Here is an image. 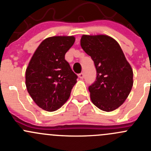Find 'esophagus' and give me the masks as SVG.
I'll return each instance as SVG.
<instances>
[{
  "label": "esophagus",
  "mask_w": 151,
  "mask_h": 151,
  "mask_svg": "<svg viewBox=\"0 0 151 151\" xmlns=\"http://www.w3.org/2000/svg\"><path fill=\"white\" fill-rule=\"evenodd\" d=\"M78 77H79L80 78H83L84 77V73H79V74H78Z\"/></svg>",
  "instance_id": "34e87169"
}]
</instances>
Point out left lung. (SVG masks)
Segmentation results:
<instances>
[{
    "label": "left lung",
    "mask_w": 151,
    "mask_h": 151,
    "mask_svg": "<svg viewBox=\"0 0 151 151\" xmlns=\"http://www.w3.org/2000/svg\"><path fill=\"white\" fill-rule=\"evenodd\" d=\"M81 46L94 61L96 79L89 87L92 102L100 110L113 111L131 91L133 70L117 41L105 35H83Z\"/></svg>",
    "instance_id": "left-lung-1"
}]
</instances>
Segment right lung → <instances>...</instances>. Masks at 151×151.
Wrapping results in <instances>:
<instances>
[{
  "mask_svg": "<svg viewBox=\"0 0 151 151\" xmlns=\"http://www.w3.org/2000/svg\"><path fill=\"white\" fill-rule=\"evenodd\" d=\"M74 36L46 38L34 52L26 70V86L35 104L46 111L59 109L70 98L78 78L65 60Z\"/></svg>",
  "mask_w": 151,
  "mask_h": 151,
  "instance_id": "right-lung-1",
  "label": "right lung"
}]
</instances>
